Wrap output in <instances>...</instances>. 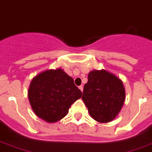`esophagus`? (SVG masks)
Instances as JSON below:
<instances>
[{
    "instance_id": "obj_1",
    "label": "esophagus",
    "mask_w": 152,
    "mask_h": 152,
    "mask_svg": "<svg viewBox=\"0 0 152 152\" xmlns=\"http://www.w3.org/2000/svg\"><path fill=\"white\" fill-rule=\"evenodd\" d=\"M79 89H80V91L83 92V87L82 85H81V86H80V87H79Z\"/></svg>"
}]
</instances>
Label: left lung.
<instances>
[{"mask_svg": "<svg viewBox=\"0 0 152 152\" xmlns=\"http://www.w3.org/2000/svg\"><path fill=\"white\" fill-rule=\"evenodd\" d=\"M82 99L91 116L99 123H108L116 117L125 101V89L118 77L105 70L88 74Z\"/></svg>", "mask_w": 152, "mask_h": 152, "instance_id": "1", "label": "left lung"}]
</instances>
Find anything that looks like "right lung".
Here are the masks:
<instances>
[{
	"mask_svg": "<svg viewBox=\"0 0 152 152\" xmlns=\"http://www.w3.org/2000/svg\"><path fill=\"white\" fill-rule=\"evenodd\" d=\"M82 96L73 79L61 69L47 70L36 76L28 92L29 103L38 117L48 123L60 120Z\"/></svg>",
	"mask_w": 152,
	"mask_h": 152,
	"instance_id": "obj_1",
	"label": "right lung"
}]
</instances>
